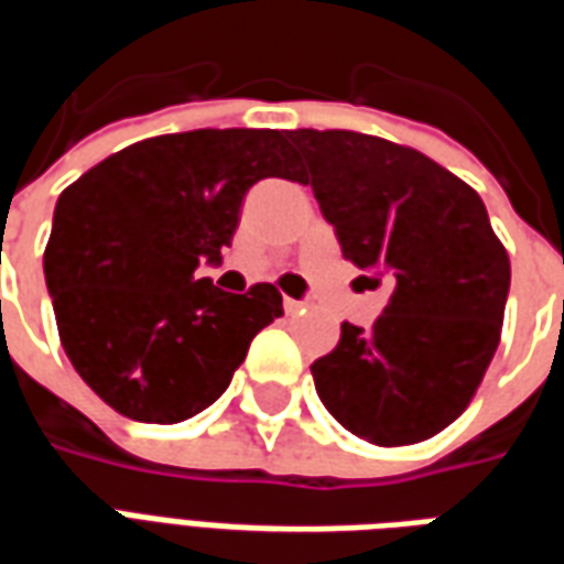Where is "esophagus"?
<instances>
[{
    "mask_svg": "<svg viewBox=\"0 0 564 564\" xmlns=\"http://www.w3.org/2000/svg\"><path fill=\"white\" fill-rule=\"evenodd\" d=\"M283 311L295 317V314H305V302H295V299H283Z\"/></svg>",
    "mask_w": 564,
    "mask_h": 564,
    "instance_id": "esophagus-1",
    "label": "esophagus"
}]
</instances>
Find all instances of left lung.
I'll return each mask as SVG.
<instances>
[{"label": "left lung", "mask_w": 564, "mask_h": 564, "mask_svg": "<svg viewBox=\"0 0 564 564\" xmlns=\"http://www.w3.org/2000/svg\"><path fill=\"white\" fill-rule=\"evenodd\" d=\"M299 184H311L344 259L390 274L371 329L311 366L319 402L378 447L447 429L471 404L496 356L510 259L484 198L414 148L350 129H295Z\"/></svg>", "instance_id": "8db88e82"}]
</instances>
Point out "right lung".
Instances as JSON below:
<instances>
[{"instance_id":"1","label":"right lung","mask_w":564,"mask_h":564,"mask_svg":"<svg viewBox=\"0 0 564 564\" xmlns=\"http://www.w3.org/2000/svg\"><path fill=\"white\" fill-rule=\"evenodd\" d=\"M290 132L193 129L117 150L56 202L44 250L63 350L117 414L172 425L220 399L278 286L245 295L196 281L232 245L247 189L295 177Z\"/></svg>"}]
</instances>
